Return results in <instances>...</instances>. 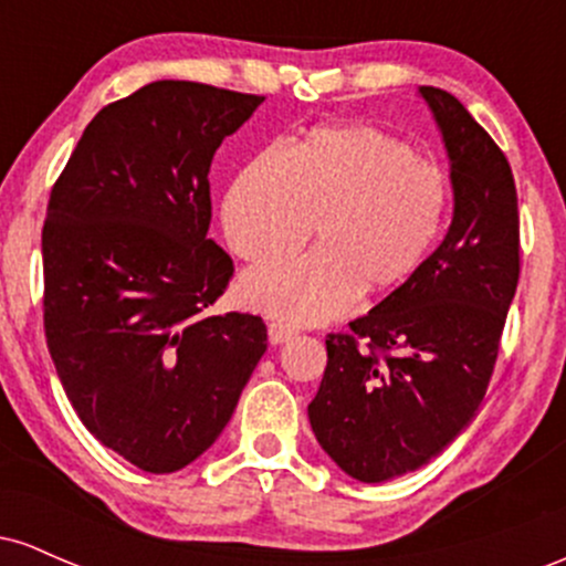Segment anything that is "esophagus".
<instances>
[{"label":"esophagus","mask_w":566,"mask_h":566,"mask_svg":"<svg viewBox=\"0 0 566 566\" xmlns=\"http://www.w3.org/2000/svg\"><path fill=\"white\" fill-rule=\"evenodd\" d=\"M297 335V329L287 322H271L269 324V340L271 346H282V343H290L292 337Z\"/></svg>","instance_id":"34e87169"}]
</instances>
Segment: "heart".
<instances>
[{
  "label": "heart",
  "mask_w": 566,
  "mask_h": 566,
  "mask_svg": "<svg viewBox=\"0 0 566 566\" xmlns=\"http://www.w3.org/2000/svg\"><path fill=\"white\" fill-rule=\"evenodd\" d=\"M450 212V180L378 127H316L295 151L271 146L239 172L223 229L252 263L301 250L316 223L319 250L269 263L239 282L247 305L284 322H327L359 295H388L420 271Z\"/></svg>",
  "instance_id": "obj_1"
}]
</instances>
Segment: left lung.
Returning a JSON list of instances; mask_svg holds the SVG:
<instances>
[{"instance_id":"left-lung-1","label":"left lung","mask_w":566,"mask_h":566,"mask_svg":"<svg viewBox=\"0 0 566 566\" xmlns=\"http://www.w3.org/2000/svg\"><path fill=\"white\" fill-rule=\"evenodd\" d=\"M418 93L450 159L452 223L407 284L350 333L327 335V369L308 405L322 450L367 484L418 471L471 423L518 284L509 159L458 97Z\"/></svg>"}]
</instances>
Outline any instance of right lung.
<instances>
[{
  "label": "right lung",
  "instance_id": "obj_1",
  "mask_svg": "<svg viewBox=\"0 0 566 566\" xmlns=\"http://www.w3.org/2000/svg\"><path fill=\"white\" fill-rule=\"evenodd\" d=\"M263 101L146 84L95 114L50 193V356L84 428L140 471H180L210 450L269 346L261 316L207 314L233 276L207 239V175Z\"/></svg>",
  "mask_w": 566,
  "mask_h": 566
}]
</instances>
